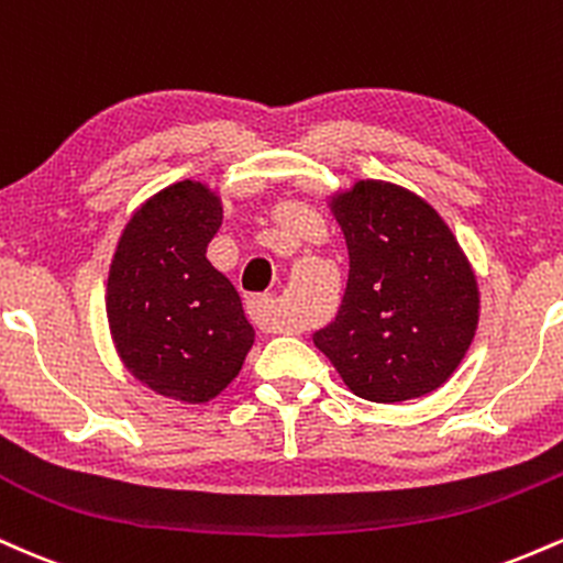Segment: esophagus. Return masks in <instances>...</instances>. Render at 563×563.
Masks as SVG:
<instances>
[{
	"label": "esophagus",
	"instance_id": "34e87169",
	"mask_svg": "<svg viewBox=\"0 0 563 563\" xmlns=\"http://www.w3.org/2000/svg\"><path fill=\"white\" fill-rule=\"evenodd\" d=\"M245 309H249V318L256 322V325L262 328V331H273V333H280L283 331V322L277 320L275 314V299L273 296H251L249 301H245Z\"/></svg>",
	"mask_w": 563,
	"mask_h": 563
}]
</instances>
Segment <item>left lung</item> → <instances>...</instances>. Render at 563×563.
I'll return each instance as SVG.
<instances>
[{"label": "left lung", "mask_w": 563, "mask_h": 563, "mask_svg": "<svg viewBox=\"0 0 563 563\" xmlns=\"http://www.w3.org/2000/svg\"><path fill=\"white\" fill-rule=\"evenodd\" d=\"M328 209L344 232L349 280L314 346L371 402L437 391L479 325V283L461 243L434 206L384 179L335 190Z\"/></svg>", "instance_id": "8db88e82"}]
</instances>
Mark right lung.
<instances>
[{
    "label": "right lung",
    "instance_id": "right-lung-1",
    "mask_svg": "<svg viewBox=\"0 0 563 563\" xmlns=\"http://www.w3.org/2000/svg\"><path fill=\"white\" fill-rule=\"evenodd\" d=\"M222 198L174 183L134 211L108 269L106 312L121 363L161 397L206 405L241 373L254 325L238 290L206 260Z\"/></svg>",
    "mask_w": 563,
    "mask_h": 563
}]
</instances>
